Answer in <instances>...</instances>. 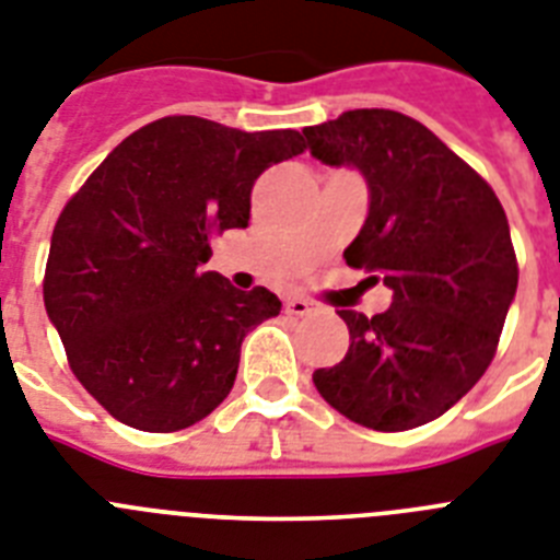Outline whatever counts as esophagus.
Instances as JSON below:
<instances>
[{
    "label": "esophagus",
    "mask_w": 560,
    "mask_h": 560,
    "mask_svg": "<svg viewBox=\"0 0 560 560\" xmlns=\"http://www.w3.org/2000/svg\"><path fill=\"white\" fill-rule=\"evenodd\" d=\"M284 307H288V313L290 316H310V313H313V302H307V299H299V295H293V299H288V304H284Z\"/></svg>",
    "instance_id": "34e87169"
}]
</instances>
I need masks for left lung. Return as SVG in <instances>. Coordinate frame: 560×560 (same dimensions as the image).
Segmentation results:
<instances>
[{
    "label": "left lung",
    "instance_id": "left-lung-1",
    "mask_svg": "<svg viewBox=\"0 0 560 560\" xmlns=\"http://www.w3.org/2000/svg\"><path fill=\"white\" fill-rule=\"evenodd\" d=\"M310 153L352 167L370 208L347 265L384 281L393 304L338 316L350 350L313 373L330 407L370 430L401 432L444 416L490 368L518 288L510 224L492 187L421 121L382 107L304 128Z\"/></svg>",
    "mask_w": 560,
    "mask_h": 560
}]
</instances>
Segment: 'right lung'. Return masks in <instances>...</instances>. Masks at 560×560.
Here are the masks:
<instances>
[{"label": "right lung", "mask_w": 560, "mask_h": 560, "mask_svg": "<svg viewBox=\"0 0 560 560\" xmlns=\"http://www.w3.org/2000/svg\"><path fill=\"white\" fill-rule=\"evenodd\" d=\"M302 150L299 130L167 116L113 148L65 205L45 310L73 375L116 421L176 432L228 398L244 336L281 302L205 272L210 236L247 228L256 178Z\"/></svg>", "instance_id": "add662e5"}]
</instances>
